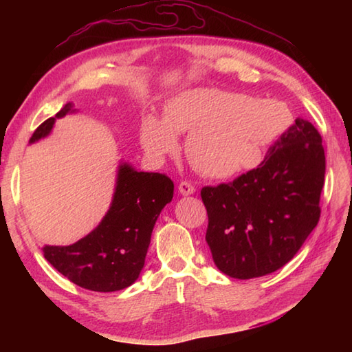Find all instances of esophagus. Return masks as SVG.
I'll list each match as a JSON object with an SVG mask.
<instances>
[{
  "instance_id": "34e87169",
  "label": "esophagus",
  "mask_w": 352,
  "mask_h": 352,
  "mask_svg": "<svg viewBox=\"0 0 352 352\" xmlns=\"http://www.w3.org/2000/svg\"><path fill=\"white\" fill-rule=\"evenodd\" d=\"M178 192H180L183 197H189L195 193V188H193V186L188 182H182L180 186H178Z\"/></svg>"
}]
</instances>
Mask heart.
<instances>
[{
	"mask_svg": "<svg viewBox=\"0 0 352 352\" xmlns=\"http://www.w3.org/2000/svg\"><path fill=\"white\" fill-rule=\"evenodd\" d=\"M290 121V110L281 101L201 87L172 96L163 118L148 115L140 140L149 155L163 159L177 148V134L189 133L186 153L193 166L226 180L256 169Z\"/></svg>",
	"mask_w": 352,
	"mask_h": 352,
	"instance_id": "b5f03b06",
	"label": "heart"
}]
</instances>
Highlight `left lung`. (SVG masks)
<instances>
[{
    "label": "left lung",
    "instance_id": "8db88e82",
    "mask_svg": "<svg viewBox=\"0 0 352 352\" xmlns=\"http://www.w3.org/2000/svg\"><path fill=\"white\" fill-rule=\"evenodd\" d=\"M324 177L322 138L307 119L296 118L257 169L203 188L206 241L219 271L250 280L289 263L318 226Z\"/></svg>",
    "mask_w": 352,
    "mask_h": 352
}]
</instances>
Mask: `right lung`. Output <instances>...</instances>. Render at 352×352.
<instances>
[{"instance_id": "1", "label": "right lung", "mask_w": 352, "mask_h": 352, "mask_svg": "<svg viewBox=\"0 0 352 352\" xmlns=\"http://www.w3.org/2000/svg\"><path fill=\"white\" fill-rule=\"evenodd\" d=\"M68 102L54 118L37 126L30 144L45 139L56 119L76 113ZM174 197V183L157 172H142L121 162L107 213L91 233L68 246H43V256L77 286L94 292L122 290L139 278L153 228Z\"/></svg>"}]
</instances>
